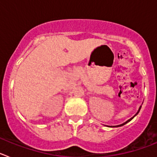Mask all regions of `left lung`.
Returning <instances> with one entry per match:
<instances>
[{
  "label": "left lung",
  "instance_id": "1",
  "mask_svg": "<svg viewBox=\"0 0 157 157\" xmlns=\"http://www.w3.org/2000/svg\"><path fill=\"white\" fill-rule=\"evenodd\" d=\"M141 106H140V108H139V109H138V112H137V113H136V114L134 115V116H133L132 118H130V120H127V121H126L125 123H122V124H120V125H118V126H111V127H110V126H108V127H122V126L125 125L126 123H128V122H130V120H133V119H134V117H135V116L138 114V112H140V110H141Z\"/></svg>",
  "mask_w": 157,
  "mask_h": 157
}]
</instances>
